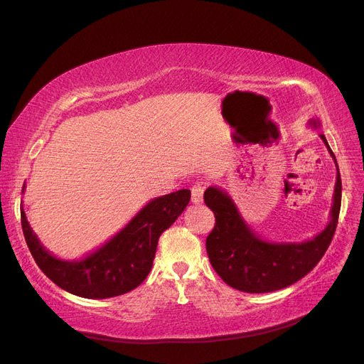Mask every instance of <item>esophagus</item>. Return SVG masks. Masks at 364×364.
Wrapping results in <instances>:
<instances>
[{
	"instance_id": "esophagus-1",
	"label": "esophagus",
	"mask_w": 364,
	"mask_h": 364,
	"mask_svg": "<svg viewBox=\"0 0 364 364\" xmlns=\"http://www.w3.org/2000/svg\"><path fill=\"white\" fill-rule=\"evenodd\" d=\"M203 191H205V186L200 185V183H197V185L193 186V188H191V202L194 205L202 203V200H203Z\"/></svg>"
}]
</instances>
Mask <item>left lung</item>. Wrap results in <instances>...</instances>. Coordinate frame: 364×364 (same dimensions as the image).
Returning <instances> with one entry per match:
<instances>
[{
  "mask_svg": "<svg viewBox=\"0 0 364 364\" xmlns=\"http://www.w3.org/2000/svg\"><path fill=\"white\" fill-rule=\"evenodd\" d=\"M313 129H321V121L311 119ZM329 155L337 161L329 149ZM203 199L215 215V226L206 238V252L211 266L228 285L245 293H269L289 287L304 278L321 261L331 243L337 228L341 203V179L337 167V178L329 211V223L313 240L302 243H274L257 235L241 217L237 205L225 190L209 186Z\"/></svg>",
  "mask_w": 364,
  "mask_h": 364,
  "instance_id": "left-lung-1",
  "label": "left lung"
}]
</instances>
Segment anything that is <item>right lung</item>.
Here are the masks:
<instances>
[{"instance_id": "1", "label": "right lung", "mask_w": 364, "mask_h": 364, "mask_svg": "<svg viewBox=\"0 0 364 364\" xmlns=\"http://www.w3.org/2000/svg\"><path fill=\"white\" fill-rule=\"evenodd\" d=\"M190 199V190L151 199L102 247L73 261L56 258L41 245L23 208L21 225L33 258L54 284L86 299H106L136 289L147 278L161 234L183 213Z\"/></svg>"}]
</instances>
